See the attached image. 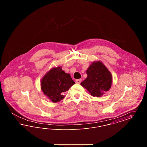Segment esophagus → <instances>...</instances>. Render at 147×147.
<instances>
[{
	"mask_svg": "<svg viewBox=\"0 0 147 147\" xmlns=\"http://www.w3.org/2000/svg\"><path fill=\"white\" fill-rule=\"evenodd\" d=\"M81 82H82V79H77L76 80V83H78V84H80L81 83Z\"/></svg>",
	"mask_w": 147,
	"mask_h": 147,
	"instance_id": "obj_1",
	"label": "esophagus"
}]
</instances>
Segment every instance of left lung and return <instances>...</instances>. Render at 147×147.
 Masks as SVG:
<instances>
[{
	"mask_svg": "<svg viewBox=\"0 0 147 147\" xmlns=\"http://www.w3.org/2000/svg\"><path fill=\"white\" fill-rule=\"evenodd\" d=\"M88 77L80 85L92 96L100 97L111 87L112 74L101 61L93 62L86 71Z\"/></svg>",
	"mask_w": 147,
	"mask_h": 147,
	"instance_id": "obj_1",
	"label": "left lung"
}]
</instances>
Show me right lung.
<instances>
[{"label":"right lung","mask_w":147,"mask_h":147,"mask_svg":"<svg viewBox=\"0 0 147 147\" xmlns=\"http://www.w3.org/2000/svg\"><path fill=\"white\" fill-rule=\"evenodd\" d=\"M75 84L68 73L62 70L61 66L48 71L41 80L43 94L53 102H58L65 97V92Z\"/></svg>","instance_id":"right-lung-1"}]
</instances>
